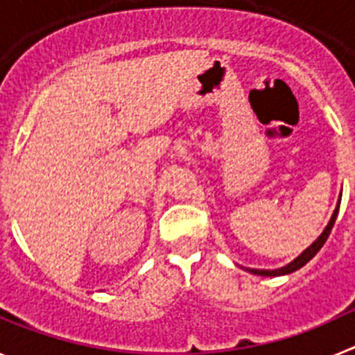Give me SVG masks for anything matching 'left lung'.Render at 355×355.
I'll return each instance as SVG.
<instances>
[{"label":"left lung","mask_w":355,"mask_h":355,"mask_svg":"<svg viewBox=\"0 0 355 355\" xmlns=\"http://www.w3.org/2000/svg\"><path fill=\"white\" fill-rule=\"evenodd\" d=\"M340 202H341V196H340V200H338L336 208H334V211H332L331 220H329V224L325 225V229L322 231V234H320V236L316 238V240L313 241L311 245L307 247L304 252H300L299 256L293 259V261H290L288 265L281 266V268H274V270H259V268H245V270L250 272V274H254V275H263V277H279V275H288V274H291V272L302 268L307 261H311V259L315 258L316 252H318V250L324 247L325 241H327L329 234H331V231H332V225H334V222H336L338 211H340Z\"/></svg>","instance_id":"1"}]
</instances>
